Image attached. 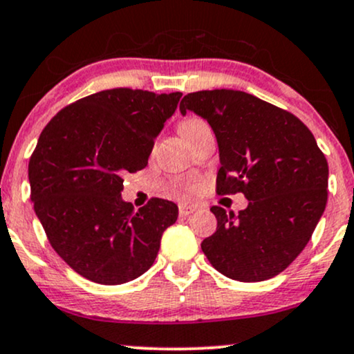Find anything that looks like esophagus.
<instances>
[{
	"label": "esophagus",
	"instance_id": "esophagus-1",
	"mask_svg": "<svg viewBox=\"0 0 354 354\" xmlns=\"http://www.w3.org/2000/svg\"><path fill=\"white\" fill-rule=\"evenodd\" d=\"M195 211H196V206H194V205L182 203L180 206H178V214H180L182 218H185V216H188V214L195 213Z\"/></svg>",
	"mask_w": 354,
	"mask_h": 354
}]
</instances>
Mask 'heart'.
Returning <instances> with one entry per match:
<instances>
[{
	"label": "heart",
	"instance_id": "obj_1",
	"mask_svg": "<svg viewBox=\"0 0 354 354\" xmlns=\"http://www.w3.org/2000/svg\"><path fill=\"white\" fill-rule=\"evenodd\" d=\"M203 120H200V118H187V120L182 122L180 125V131L182 130H190V128H195V127H200L203 125Z\"/></svg>",
	"mask_w": 354,
	"mask_h": 354
}]
</instances>
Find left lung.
Wrapping results in <instances>:
<instances>
[{
	"label": "left lung",
	"mask_w": 354,
	"mask_h": 354,
	"mask_svg": "<svg viewBox=\"0 0 354 354\" xmlns=\"http://www.w3.org/2000/svg\"><path fill=\"white\" fill-rule=\"evenodd\" d=\"M187 110L216 135V194L249 200L237 216L211 208L218 227L201 250L236 281L277 277L304 250L327 205L328 164L317 141L291 112L242 91L190 93L180 102L183 115Z\"/></svg>",
	"instance_id": "8db88e82"
}]
</instances>
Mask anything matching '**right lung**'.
Listing matches in <instances>:
<instances>
[{"label": "right lung", "mask_w": 354, "mask_h": 354, "mask_svg": "<svg viewBox=\"0 0 354 354\" xmlns=\"http://www.w3.org/2000/svg\"><path fill=\"white\" fill-rule=\"evenodd\" d=\"M182 93L115 87L63 107L40 133L29 160L30 200L53 250L99 284L148 272L176 203L122 200L123 176L148 166L156 136Z\"/></svg>", "instance_id": "add662e5"}]
</instances>
